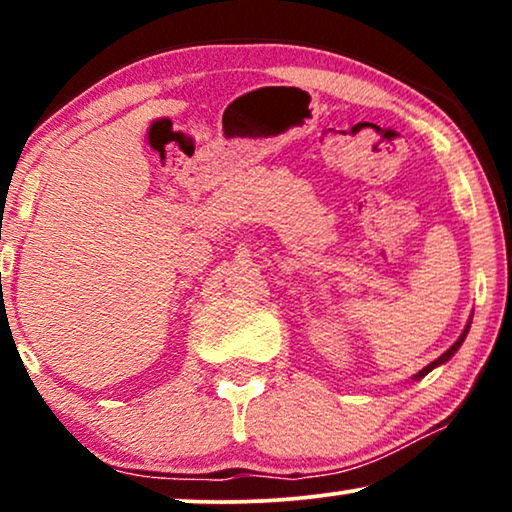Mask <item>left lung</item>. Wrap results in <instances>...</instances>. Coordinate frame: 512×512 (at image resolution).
<instances>
[{"mask_svg": "<svg viewBox=\"0 0 512 512\" xmlns=\"http://www.w3.org/2000/svg\"><path fill=\"white\" fill-rule=\"evenodd\" d=\"M468 328H471V319H468V324H466V328H464V331H461V335H459V338H457V342H454V345H452L450 349H447V352H445V354H440L436 361H431V363H429V366H426V368H422V370H419V373H417V375H412V380H422V377H424V375H429L433 368L443 366V363H447V361H450V359H452V356H454V354H457V349L461 347V342H464V340H466V335H468Z\"/></svg>", "mask_w": 512, "mask_h": 512, "instance_id": "1", "label": "left lung"}]
</instances>
